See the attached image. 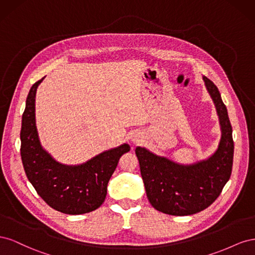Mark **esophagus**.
Segmentation results:
<instances>
[{
    "mask_svg": "<svg viewBox=\"0 0 255 255\" xmlns=\"http://www.w3.org/2000/svg\"><path fill=\"white\" fill-rule=\"evenodd\" d=\"M132 141L134 142V143H137V142H139L140 141V139H139V137H134L133 139H132Z\"/></svg>",
    "mask_w": 255,
    "mask_h": 255,
    "instance_id": "obj_1",
    "label": "esophagus"
}]
</instances>
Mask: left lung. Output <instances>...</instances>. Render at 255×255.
I'll return each instance as SVG.
<instances>
[{"label":"left lung","mask_w":255,"mask_h":255,"mask_svg":"<svg viewBox=\"0 0 255 255\" xmlns=\"http://www.w3.org/2000/svg\"><path fill=\"white\" fill-rule=\"evenodd\" d=\"M203 81L221 128L218 149L213 155L195 164L182 165L141 146L135 149L149 202L168 215L187 216L205 210L219 197L232 172L234 142L227 107L216 85L206 76Z\"/></svg>","instance_id":"8db88e82"}]
</instances>
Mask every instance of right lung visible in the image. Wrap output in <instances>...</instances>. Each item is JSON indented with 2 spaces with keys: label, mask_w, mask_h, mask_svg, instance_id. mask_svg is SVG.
Here are the masks:
<instances>
[{
  "label": "right lung",
  "mask_w": 255,
  "mask_h": 255,
  "mask_svg": "<svg viewBox=\"0 0 255 255\" xmlns=\"http://www.w3.org/2000/svg\"><path fill=\"white\" fill-rule=\"evenodd\" d=\"M43 79L30 88L22 116L20 138L24 171L37 194L54 210L69 215L92 212L104 202L111 176L120 157L130 148L123 143L75 166L56 161L42 148L36 128L35 98Z\"/></svg>",
  "instance_id": "add662e5"
}]
</instances>
